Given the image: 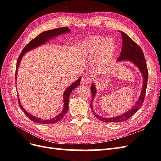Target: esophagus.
I'll list each match as a JSON object with an SVG mask.
<instances>
[{"mask_svg": "<svg viewBox=\"0 0 161 161\" xmlns=\"http://www.w3.org/2000/svg\"><path fill=\"white\" fill-rule=\"evenodd\" d=\"M91 77L89 75H84L82 78V84H85V85H89L90 82H91Z\"/></svg>", "mask_w": 161, "mask_h": 161, "instance_id": "1", "label": "esophagus"}]
</instances>
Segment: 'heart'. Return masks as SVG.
<instances>
[{
	"label": "heart",
	"instance_id": "heart-1",
	"mask_svg": "<svg viewBox=\"0 0 161 161\" xmlns=\"http://www.w3.org/2000/svg\"><path fill=\"white\" fill-rule=\"evenodd\" d=\"M82 54L91 58L97 54V65L104 67L111 60L115 52V43L111 39L101 36H90L81 41L80 43Z\"/></svg>",
	"mask_w": 161,
	"mask_h": 161
}]
</instances>
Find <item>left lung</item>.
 <instances>
[{"instance_id": "obj_1", "label": "left lung", "mask_w": 161, "mask_h": 161, "mask_svg": "<svg viewBox=\"0 0 161 161\" xmlns=\"http://www.w3.org/2000/svg\"><path fill=\"white\" fill-rule=\"evenodd\" d=\"M121 37H122L123 39V42L120 56L118 58V60H130L131 62H133L136 66H138L141 72H142V75L144 78L142 86L143 88L142 91H141L140 95L139 97L138 101L136 102V105L130 110H129L127 113H125L119 116H116L115 118H102V117L98 115H96L93 112V110H92V102L96 94V89L95 85H92V86H91L92 99L90 106L95 116L97 117V118H98L99 120L103 121V122H121V121L128 120L134 114H135L136 112L138 111V110L141 108V106L142 105L144 101L146 91H147L148 72L144 53L142 49H141V47L134 41L131 40L128 35H126L124 32L121 31Z\"/></svg>"}]
</instances>
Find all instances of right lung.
I'll use <instances>...</instances> for the list:
<instances>
[{
  "instance_id": "1",
  "label": "right lung",
  "mask_w": 161,
  "mask_h": 161,
  "mask_svg": "<svg viewBox=\"0 0 161 161\" xmlns=\"http://www.w3.org/2000/svg\"><path fill=\"white\" fill-rule=\"evenodd\" d=\"M70 30L68 27H60V28H56V29H53V30H48L46 31H43L42 33H40V35L37 36L36 37H35L34 39H33L32 40H31L30 42H29L25 46V47L23 48V50H22V52H21L20 55L19 56L18 60H17V64L16 66V71H15V79H17V70L19 68V63L21 62V60L22 57L25 54V52L30 51L33 48H35L39 46L42 45L43 43H45L47 41H48L50 39H52V37H55L56 36L60 35V34L62 33H66L67 32H69ZM81 80V77L79 78L76 82H75L72 85H70V86H69L68 88L64 92V95H63V98H64V108H63L62 111L61 113L58 115V116H56L55 118H53L51 119H48V120H46V119H42L39 118H36L35 116H33L32 115H31L30 114L27 113V112L23 109V107L21 106V104L20 103V101L19 99H18V102H19V105L20 108L23 110V111L25 113V114L27 115V118L31 119V121H33V122L36 123H38V124H53V123H56L58 121H60L63 118H64V115H66V114L67 113L68 109H69V97L71 94V92H72V91L74 90L75 89H76L77 86H79L80 85V81ZM17 97L19 98V96L17 95Z\"/></svg>"
}]
</instances>
